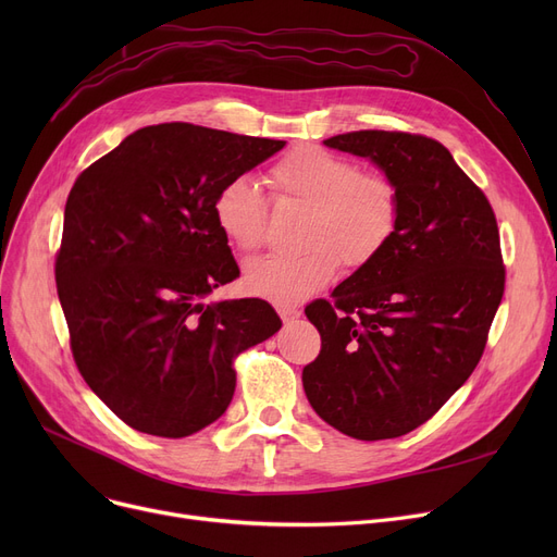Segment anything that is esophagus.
Segmentation results:
<instances>
[{
    "label": "esophagus",
    "instance_id": "34e87169",
    "mask_svg": "<svg viewBox=\"0 0 557 557\" xmlns=\"http://www.w3.org/2000/svg\"><path fill=\"white\" fill-rule=\"evenodd\" d=\"M277 311H280V315H282V320H284V325H286V327H288V325H294L296 320L300 318V311H298L296 307H280Z\"/></svg>",
    "mask_w": 557,
    "mask_h": 557
}]
</instances>
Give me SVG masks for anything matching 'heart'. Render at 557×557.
<instances>
[{
	"instance_id": "heart-1",
	"label": "heart",
	"mask_w": 557,
	"mask_h": 557,
	"mask_svg": "<svg viewBox=\"0 0 557 557\" xmlns=\"http://www.w3.org/2000/svg\"><path fill=\"white\" fill-rule=\"evenodd\" d=\"M280 196L307 208L300 252H271L246 263L248 294L275 305H296L327 286L343 261L361 269L386 248L399 219L395 185L320 146H298L269 173ZM216 227L230 246L250 252L267 230V200L255 181H227L212 205Z\"/></svg>"
}]
</instances>
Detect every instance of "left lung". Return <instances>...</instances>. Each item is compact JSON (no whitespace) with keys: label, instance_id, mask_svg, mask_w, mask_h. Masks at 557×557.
I'll use <instances>...</instances> for the list:
<instances>
[{"label":"left lung","instance_id":"1","mask_svg":"<svg viewBox=\"0 0 557 557\" xmlns=\"http://www.w3.org/2000/svg\"><path fill=\"white\" fill-rule=\"evenodd\" d=\"M370 160L399 196L386 248L305 313L323 347L302 370L313 411L357 441L424 424L470 376L506 271L485 194L441 141L357 131L323 141Z\"/></svg>","mask_w":557,"mask_h":557}]
</instances>
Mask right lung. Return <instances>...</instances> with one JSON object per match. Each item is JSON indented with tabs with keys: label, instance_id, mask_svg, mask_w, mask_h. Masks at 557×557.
<instances>
[{
	"label": "right lung",
	"instance_id": "1",
	"mask_svg": "<svg viewBox=\"0 0 557 557\" xmlns=\"http://www.w3.org/2000/svg\"><path fill=\"white\" fill-rule=\"evenodd\" d=\"M284 144L158 124L76 178L58 298L83 379L128 426L185 437L216 422L237 386L234 357L282 327L263 300L205 298L239 277L212 214L219 189Z\"/></svg>",
	"mask_w": 557,
	"mask_h": 557
}]
</instances>
